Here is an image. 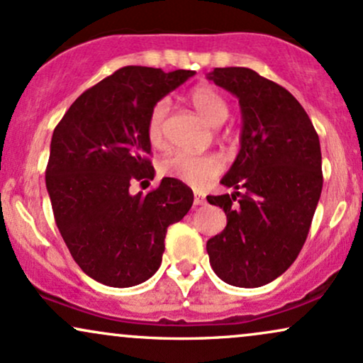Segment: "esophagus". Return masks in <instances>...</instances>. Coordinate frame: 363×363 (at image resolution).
Instances as JSON below:
<instances>
[{
  "label": "esophagus",
  "instance_id": "1",
  "mask_svg": "<svg viewBox=\"0 0 363 363\" xmlns=\"http://www.w3.org/2000/svg\"><path fill=\"white\" fill-rule=\"evenodd\" d=\"M203 203H206V200H203V197H200L199 194H195V197H194V206L199 207V206H203Z\"/></svg>",
  "mask_w": 363,
  "mask_h": 363
}]
</instances>
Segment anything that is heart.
<instances>
[{
  "label": "heart",
  "mask_w": 363,
  "mask_h": 363,
  "mask_svg": "<svg viewBox=\"0 0 363 363\" xmlns=\"http://www.w3.org/2000/svg\"><path fill=\"white\" fill-rule=\"evenodd\" d=\"M190 101L195 110L214 125L223 122L229 113L225 98L212 86H197L191 89ZM166 113H168V101L160 100L147 115L146 138L152 146H160L163 143ZM220 172H223V163L216 155H190V152L177 151L160 161L161 174L177 178L191 186H202L212 178L219 177Z\"/></svg>",
  "instance_id": "obj_1"
}]
</instances>
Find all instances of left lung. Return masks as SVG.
<instances>
[{
  "label": "left lung",
  "instance_id": "8db88e82",
  "mask_svg": "<svg viewBox=\"0 0 363 363\" xmlns=\"http://www.w3.org/2000/svg\"><path fill=\"white\" fill-rule=\"evenodd\" d=\"M207 78L240 100L241 149L225 177L234 194L208 195L228 216L207 241L208 262L234 287H262L296 262L323 189L318 132L284 86L248 67H216Z\"/></svg>",
  "mask_w": 363,
  "mask_h": 363
}]
</instances>
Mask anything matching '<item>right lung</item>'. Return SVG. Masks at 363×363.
Instances as JSON below:
<instances>
[{"instance_id":"1","label":"right lung","mask_w":363,"mask_h":363,"mask_svg":"<svg viewBox=\"0 0 363 363\" xmlns=\"http://www.w3.org/2000/svg\"><path fill=\"white\" fill-rule=\"evenodd\" d=\"M194 74L121 67L81 93L55 125L45 169L54 219L71 257L96 282L123 289L151 279L166 229L194 203V191L177 178L146 195L129 191L155 178L149 112Z\"/></svg>"}]
</instances>
